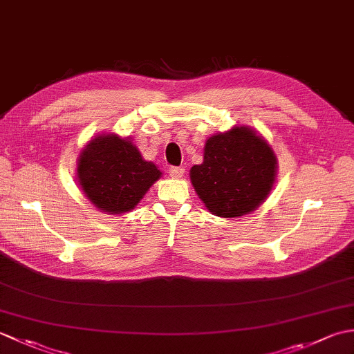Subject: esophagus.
Instances as JSON below:
<instances>
[{"instance_id":"1","label":"esophagus","mask_w":354,"mask_h":354,"mask_svg":"<svg viewBox=\"0 0 354 354\" xmlns=\"http://www.w3.org/2000/svg\"><path fill=\"white\" fill-rule=\"evenodd\" d=\"M184 167H176V165H175V167H170L169 169V173H170V175L173 176V178H183L184 176Z\"/></svg>"}]
</instances>
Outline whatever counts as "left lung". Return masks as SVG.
<instances>
[{"mask_svg":"<svg viewBox=\"0 0 354 354\" xmlns=\"http://www.w3.org/2000/svg\"><path fill=\"white\" fill-rule=\"evenodd\" d=\"M275 155L250 127H234L205 142L204 162L193 165L192 184L216 216L239 217L266 199L275 181Z\"/></svg>","mask_w":354,"mask_h":354,"instance_id":"8db88e82","label":"left lung"}]
</instances>
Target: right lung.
<instances>
[{
	"label": "right lung",
	"instance_id": "1",
	"mask_svg": "<svg viewBox=\"0 0 354 354\" xmlns=\"http://www.w3.org/2000/svg\"><path fill=\"white\" fill-rule=\"evenodd\" d=\"M79 183L93 204L111 214L126 213L145 196L161 171L142 160L129 140L117 135L94 138L80 153Z\"/></svg>",
	"mask_w": 354,
	"mask_h": 354
}]
</instances>
